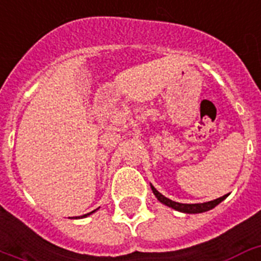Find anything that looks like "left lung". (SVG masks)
<instances>
[{"mask_svg": "<svg viewBox=\"0 0 261 261\" xmlns=\"http://www.w3.org/2000/svg\"><path fill=\"white\" fill-rule=\"evenodd\" d=\"M151 186V190L154 192V195L156 196V199L161 201L162 204L167 205L170 208L175 210V211H179V212H183V214H201V212H207L210 210L215 208L216 205L219 203H222L225 198H227V195L222 196V198H218L215 200H211V201H205V203H196V204H185V203H178V201H174L171 199L166 198L164 195H162L161 192L158 191L156 188L154 187L152 185Z\"/></svg>", "mask_w": 261, "mask_h": 261, "instance_id": "obj_1", "label": "left lung"}]
</instances>
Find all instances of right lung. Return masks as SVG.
I'll list each match as a JSON object with an SVG mask.
<instances>
[{
	"instance_id": "right-lung-1",
	"label": "right lung",
	"mask_w": 261,
	"mask_h": 261,
	"mask_svg": "<svg viewBox=\"0 0 261 261\" xmlns=\"http://www.w3.org/2000/svg\"><path fill=\"white\" fill-rule=\"evenodd\" d=\"M93 212H95V211H93ZM93 212H90V214H86V215H83V216H78V218H86V216L91 215V214H93Z\"/></svg>"
}]
</instances>
